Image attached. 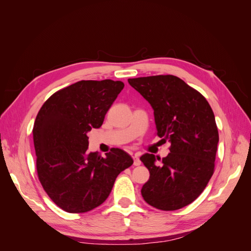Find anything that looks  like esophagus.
Wrapping results in <instances>:
<instances>
[{
  "instance_id": "esophagus-1",
  "label": "esophagus",
  "mask_w": 251,
  "mask_h": 251,
  "mask_svg": "<svg viewBox=\"0 0 251 251\" xmlns=\"http://www.w3.org/2000/svg\"><path fill=\"white\" fill-rule=\"evenodd\" d=\"M132 158H134V165H135V166H139V165L141 164L140 159H139V155H138V154L136 153L135 155L132 156Z\"/></svg>"
}]
</instances>
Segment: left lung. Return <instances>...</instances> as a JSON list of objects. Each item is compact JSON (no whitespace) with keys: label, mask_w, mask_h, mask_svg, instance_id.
<instances>
[{"label":"left lung","mask_w":251,"mask_h":251,"mask_svg":"<svg viewBox=\"0 0 251 251\" xmlns=\"http://www.w3.org/2000/svg\"><path fill=\"white\" fill-rule=\"evenodd\" d=\"M128 83L153 108L156 135L170 142V153L161 164L153 154L140 157L150 172L141 189L143 200L165 211L188 206L215 172L219 134L211 106L200 92L175 75L128 78Z\"/></svg>","instance_id":"left-lung-1"}]
</instances>
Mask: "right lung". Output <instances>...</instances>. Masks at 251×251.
<instances>
[{"mask_svg": "<svg viewBox=\"0 0 251 251\" xmlns=\"http://www.w3.org/2000/svg\"><path fill=\"white\" fill-rule=\"evenodd\" d=\"M123 88L121 81H79L52 94L36 115L32 132L37 177L67 212L82 214L100 206L117 176L134 163L117 148L105 157L87 152V132L102 125Z\"/></svg>", "mask_w": 251, "mask_h": 251, "instance_id": "obj_1", "label": "right lung"}]
</instances>
